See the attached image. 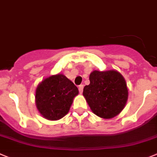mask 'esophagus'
<instances>
[{
  "label": "esophagus",
  "mask_w": 157,
  "mask_h": 157,
  "mask_svg": "<svg viewBox=\"0 0 157 157\" xmlns=\"http://www.w3.org/2000/svg\"><path fill=\"white\" fill-rule=\"evenodd\" d=\"M78 89H79V91H80V93L81 94V93L83 92V90H84V85H83V84H80V85H79Z\"/></svg>",
  "instance_id": "1"
}]
</instances>
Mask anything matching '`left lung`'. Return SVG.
I'll list each match as a JSON object with an SVG mask.
<instances>
[{"label": "left lung", "instance_id": "8db88e82", "mask_svg": "<svg viewBox=\"0 0 157 157\" xmlns=\"http://www.w3.org/2000/svg\"><path fill=\"white\" fill-rule=\"evenodd\" d=\"M90 84L84 87V94L95 115L109 119L118 115L125 106L128 91L125 80L115 70H94L89 77Z\"/></svg>", "mask_w": 157, "mask_h": 157}]
</instances>
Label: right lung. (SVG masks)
<instances>
[{
	"instance_id": "1",
	"label": "right lung",
	"mask_w": 157,
	"mask_h": 157,
	"mask_svg": "<svg viewBox=\"0 0 157 157\" xmlns=\"http://www.w3.org/2000/svg\"><path fill=\"white\" fill-rule=\"evenodd\" d=\"M78 88L63 74L45 79L36 87V105L44 118L56 121L68 113Z\"/></svg>"
}]
</instances>
